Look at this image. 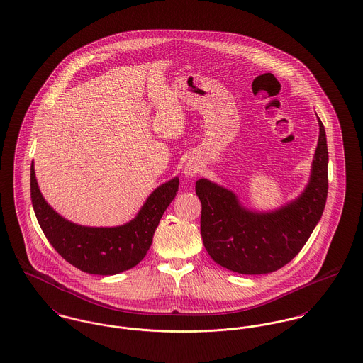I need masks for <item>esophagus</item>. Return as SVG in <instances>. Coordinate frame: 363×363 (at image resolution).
<instances>
[{
  "label": "esophagus",
  "instance_id": "34e87169",
  "mask_svg": "<svg viewBox=\"0 0 363 363\" xmlns=\"http://www.w3.org/2000/svg\"><path fill=\"white\" fill-rule=\"evenodd\" d=\"M199 171H201V165H199V162H194V160H188V162H185L184 174H185L186 177L192 178V177H195Z\"/></svg>",
  "mask_w": 363,
  "mask_h": 363
}]
</instances>
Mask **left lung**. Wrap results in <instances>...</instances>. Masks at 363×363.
Masks as SVG:
<instances>
[{"mask_svg": "<svg viewBox=\"0 0 363 363\" xmlns=\"http://www.w3.org/2000/svg\"><path fill=\"white\" fill-rule=\"evenodd\" d=\"M318 122L309 181L299 196L274 210L249 208L231 189L206 178L196 181L201 238L217 264L240 274H267L289 263L308 242L322 218L328 189L325 130L319 117Z\"/></svg>", "mask_w": 363, "mask_h": 363, "instance_id": "1", "label": "left lung"}]
</instances>
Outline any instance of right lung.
<instances>
[{"instance_id":"obj_1","label":"right lung","mask_w":363,"mask_h":363,"mask_svg":"<svg viewBox=\"0 0 363 363\" xmlns=\"http://www.w3.org/2000/svg\"><path fill=\"white\" fill-rule=\"evenodd\" d=\"M179 178L159 185L138 214L117 227H87L58 214L43 198L30 167V196L45 238L72 266L89 274L114 276L135 267L147 253L164 211L178 192Z\"/></svg>"}]
</instances>
